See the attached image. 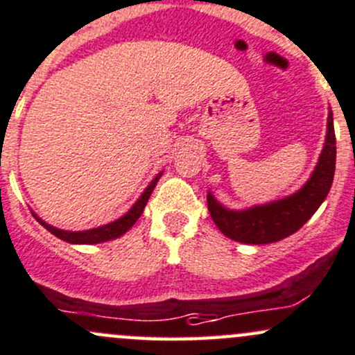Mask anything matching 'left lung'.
<instances>
[{
    "mask_svg": "<svg viewBox=\"0 0 355 355\" xmlns=\"http://www.w3.org/2000/svg\"><path fill=\"white\" fill-rule=\"evenodd\" d=\"M335 130L331 110L327 122V139L311 177L297 192L284 199L243 211H231L207 193V209L223 234L240 243L267 245L296 233L322 206L330 192L335 175Z\"/></svg>",
    "mask_w": 355,
    "mask_h": 355,
    "instance_id": "8db88e82",
    "label": "left lung"
}]
</instances>
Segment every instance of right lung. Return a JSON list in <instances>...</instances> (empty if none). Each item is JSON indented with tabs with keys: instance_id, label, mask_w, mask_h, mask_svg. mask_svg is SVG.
Instances as JSON below:
<instances>
[{
	"instance_id": "1",
	"label": "right lung",
	"mask_w": 355,
	"mask_h": 355,
	"mask_svg": "<svg viewBox=\"0 0 355 355\" xmlns=\"http://www.w3.org/2000/svg\"><path fill=\"white\" fill-rule=\"evenodd\" d=\"M159 177H162V173L156 175L155 180L151 182V184L148 185L146 189H144V192L141 193V197L137 199V202L134 204L132 207L129 209L128 212H125L122 218L115 219V221L109 223V225H103V226H98V227H93V230H85V231H64V230H59V227H54L51 225H47L46 221H42L40 218H37L35 214V219L40 223L44 227H46L47 231H51L54 236H58L59 240L62 241H68V243H73V245H93V243H103V241H109V240H115V238L122 236V234L125 233V231L130 230L132 227L134 223L139 219V216L143 214L144 207H146L148 204V199L149 196H151L153 189L156 187V184H158Z\"/></svg>"
}]
</instances>
